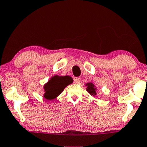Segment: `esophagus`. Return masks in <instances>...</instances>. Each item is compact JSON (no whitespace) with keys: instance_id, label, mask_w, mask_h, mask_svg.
<instances>
[{"instance_id":"34e87169","label":"esophagus","mask_w":147,"mask_h":147,"mask_svg":"<svg viewBox=\"0 0 147 147\" xmlns=\"http://www.w3.org/2000/svg\"><path fill=\"white\" fill-rule=\"evenodd\" d=\"M74 82H75V83H76V84H79L80 82V78H74Z\"/></svg>"}]
</instances>
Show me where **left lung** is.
Returning <instances> with one entry per match:
<instances>
[{
	"label": "left lung",
	"mask_w": 147,
	"mask_h": 147,
	"mask_svg": "<svg viewBox=\"0 0 147 147\" xmlns=\"http://www.w3.org/2000/svg\"><path fill=\"white\" fill-rule=\"evenodd\" d=\"M85 86H86V90H87L88 93L91 95V96H96L97 88L93 83H92V82H88V83L85 84Z\"/></svg>",
	"instance_id": "8db88e82"
}]
</instances>
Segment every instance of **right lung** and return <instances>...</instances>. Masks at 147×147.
Here are the masks:
<instances>
[{
    "mask_svg": "<svg viewBox=\"0 0 147 147\" xmlns=\"http://www.w3.org/2000/svg\"><path fill=\"white\" fill-rule=\"evenodd\" d=\"M73 80L69 76L55 75L45 84L44 98L52 100L62 93L66 86L73 83Z\"/></svg>",
    "mask_w": 147,
    "mask_h": 147,
    "instance_id": "obj_1",
    "label": "right lung"
}]
</instances>
